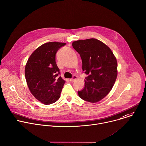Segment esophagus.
<instances>
[{
	"label": "esophagus",
	"instance_id": "1",
	"mask_svg": "<svg viewBox=\"0 0 146 146\" xmlns=\"http://www.w3.org/2000/svg\"><path fill=\"white\" fill-rule=\"evenodd\" d=\"M76 79H77V77L76 76H74L72 78H70V81L71 82H74V81L76 80Z\"/></svg>",
	"mask_w": 146,
	"mask_h": 146
}]
</instances>
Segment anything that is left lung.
Listing matches in <instances>:
<instances>
[{"label": "left lung", "mask_w": 146, "mask_h": 146, "mask_svg": "<svg viewBox=\"0 0 146 146\" xmlns=\"http://www.w3.org/2000/svg\"><path fill=\"white\" fill-rule=\"evenodd\" d=\"M72 46L80 54L82 69L88 75L78 95L89 102H97L108 94L115 83L116 58L107 45L96 38L75 41Z\"/></svg>", "instance_id": "left-lung-1"}]
</instances>
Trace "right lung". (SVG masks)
Returning <instances> with one entry per match:
<instances>
[{"mask_svg": "<svg viewBox=\"0 0 146 146\" xmlns=\"http://www.w3.org/2000/svg\"><path fill=\"white\" fill-rule=\"evenodd\" d=\"M64 42H50L37 48L29 57L25 68V77L33 96L45 105L57 101L65 81L60 76L55 61L58 49Z\"/></svg>", "mask_w": 146, "mask_h": 146, "instance_id": "obj_1", "label": "right lung"}]
</instances>
